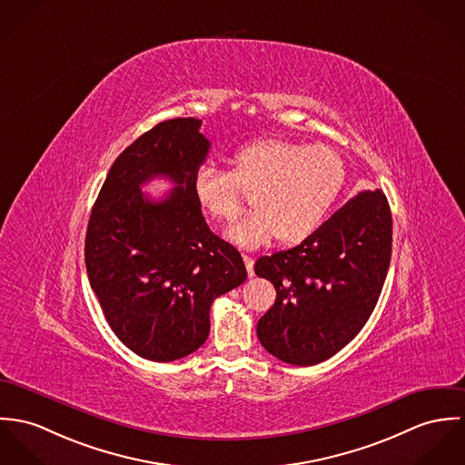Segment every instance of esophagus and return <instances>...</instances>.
I'll return each instance as SVG.
<instances>
[{
	"instance_id": "obj_1",
	"label": "esophagus",
	"mask_w": 465,
	"mask_h": 465,
	"mask_svg": "<svg viewBox=\"0 0 465 465\" xmlns=\"http://www.w3.org/2000/svg\"><path fill=\"white\" fill-rule=\"evenodd\" d=\"M244 263H246V269H248V274L250 276H253L255 274V269H253V265H255V260L253 257H250V255H244Z\"/></svg>"
}]
</instances>
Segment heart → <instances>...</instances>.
Wrapping results in <instances>:
<instances>
[{"label": "heart", "mask_w": 465, "mask_h": 465, "mask_svg": "<svg viewBox=\"0 0 465 465\" xmlns=\"http://www.w3.org/2000/svg\"><path fill=\"white\" fill-rule=\"evenodd\" d=\"M346 182L335 150L285 139H263L232 156V173L202 165L193 180L200 207L217 221H233L252 194L255 210L228 230L241 248L253 250L278 239L300 244L322 224Z\"/></svg>", "instance_id": "b5f03b06"}]
</instances>
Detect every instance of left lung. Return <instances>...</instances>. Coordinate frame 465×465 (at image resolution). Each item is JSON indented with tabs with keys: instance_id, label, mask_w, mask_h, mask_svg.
Returning <instances> with one entry per match:
<instances>
[{
	"instance_id": "obj_1",
	"label": "left lung",
	"mask_w": 465,
	"mask_h": 465,
	"mask_svg": "<svg viewBox=\"0 0 465 465\" xmlns=\"http://www.w3.org/2000/svg\"><path fill=\"white\" fill-rule=\"evenodd\" d=\"M391 252L392 215L376 189L359 193L296 248L258 258L257 276L276 289L258 321L260 344L292 365L333 357L376 307Z\"/></svg>"
}]
</instances>
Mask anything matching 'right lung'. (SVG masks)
<instances>
[{
  "mask_svg": "<svg viewBox=\"0 0 465 465\" xmlns=\"http://www.w3.org/2000/svg\"><path fill=\"white\" fill-rule=\"evenodd\" d=\"M202 121H162L112 163L91 212L85 265L106 322L135 355L173 361L207 341L212 302L248 272L210 232L193 191L210 143ZM155 175L177 187L160 203L140 191Z\"/></svg>",
  "mask_w": 465,
  "mask_h": 465,
  "instance_id": "obj_1",
  "label": "right lung"
}]
</instances>
